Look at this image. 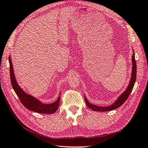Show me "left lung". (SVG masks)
Segmentation results:
<instances>
[{
    "label": "left lung",
    "instance_id": "1",
    "mask_svg": "<svg viewBox=\"0 0 148 148\" xmlns=\"http://www.w3.org/2000/svg\"><path fill=\"white\" fill-rule=\"evenodd\" d=\"M132 78H131L130 82L127 88L125 90V91L116 100L115 103H113L110 106L108 107H99L95 105L91 104L87 100L86 97H84V99H85V102L86 103V105L92 110L97 111V112H107V111H110L115 110L117 108L120 107L121 105H123L125 101L127 100L129 95H130L131 92H132L133 88L134 87L135 81H136V63L135 61V57H134V53H133V56H132Z\"/></svg>",
    "mask_w": 148,
    "mask_h": 148
}]
</instances>
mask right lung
<instances>
[{"mask_svg": "<svg viewBox=\"0 0 148 148\" xmlns=\"http://www.w3.org/2000/svg\"><path fill=\"white\" fill-rule=\"evenodd\" d=\"M9 64L12 86L23 105H24L25 107L29 110L40 113L51 114L55 112L58 110L59 105H60V103L61 94H60V96H59V97L56 102L51 104H44L41 103L38 100L33 97V96L26 94L19 87L15 78L13 66H12L10 58H9Z\"/></svg>", "mask_w": 148, "mask_h": 148, "instance_id": "obj_1", "label": "right lung"}]
</instances>
